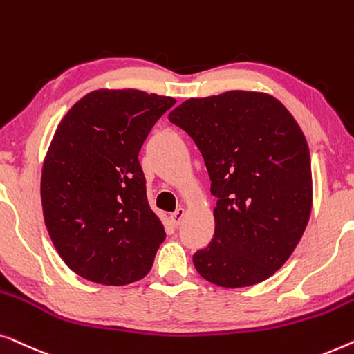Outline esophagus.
<instances>
[{
	"mask_svg": "<svg viewBox=\"0 0 354 354\" xmlns=\"http://www.w3.org/2000/svg\"><path fill=\"white\" fill-rule=\"evenodd\" d=\"M184 215H186V210H184L183 207L176 208V212H173L171 215H170V221H171V225H173V226H179V223L183 221Z\"/></svg>",
	"mask_w": 354,
	"mask_h": 354,
	"instance_id": "34e87169",
	"label": "esophagus"
}]
</instances>
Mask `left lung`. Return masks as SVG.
I'll list each match as a JSON object with an SVG mask.
<instances>
[{"mask_svg":"<svg viewBox=\"0 0 354 354\" xmlns=\"http://www.w3.org/2000/svg\"><path fill=\"white\" fill-rule=\"evenodd\" d=\"M168 120L201 151L216 197L215 234L194 253L198 274L220 287L255 286L274 274L310 220V149L292 113L266 93L187 99Z\"/></svg>","mask_w":354,"mask_h":354,"instance_id":"1","label":"left lung"}]
</instances>
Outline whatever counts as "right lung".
<instances>
[{
    "label": "right lung",
    "instance_id": "right-lung-1",
    "mask_svg": "<svg viewBox=\"0 0 354 354\" xmlns=\"http://www.w3.org/2000/svg\"><path fill=\"white\" fill-rule=\"evenodd\" d=\"M175 102L139 89H96L57 125L41 171L44 225L83 279L127 286L151 271L165 229L149 207L138 156Z\"/></svg>",
    "mask_w": 354,
    "mask_h": 354
}]
</instances>
